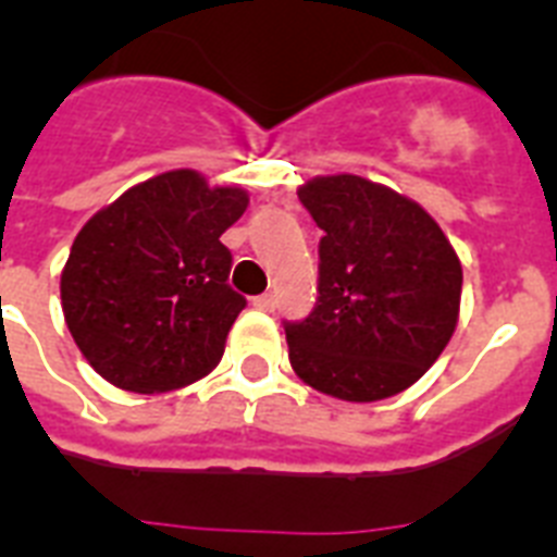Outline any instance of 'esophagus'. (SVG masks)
I'll list each match as a JSON object with an SVG mask.
<instances>
[{
  "label": "esophagus",
  "mask_w": 557,
  "mask_h": 557,
  "mask_svg": "<svg viewBox=\"0 0 557 557\" xmlns=\"http://www.w3.org/2000/svg\"><path fill=\"white\" fill-rule=\"evenodd\" d=\"M253 307L262 309V312H273V309H275V298H273V295H256Z\"/></svg>",
  "instance_id": "1"
}]
</instances>
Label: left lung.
I'll list each match as a JSON object with an SVG mask.
<instances>
[{
  "label": "left lung",
  "instance_id": "obj_1",
  "mask_svg": "<svg viewBox=\"0 0 557 557\" xmlns=\"http://www.w3.org/2000/svg\"><path fill=\"white\" fill-rule=\"evenodd\" d=\"M321 239L318 304L287 323L289 366L314 391L379 401L432 368L460 318L462 268L416 200L359 175L298 186Z\"/></svg>",
  "mask_w": 557,
  "mask_h": 557
}]
</instances>
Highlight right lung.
Instances as JSON below:
<instances>
[{
	"mask_svg": "<svg viewBox=\"0 0 557 557\" xmlns=\"http://www.w3.org/2000/svg\"><path fill=\"white\" fill-rule=\"evenodd\" d=\"M248 191L195 170L161 172L122 191L75 236L61 304L77 348L106 382L166 393L218 368L245 298L228 287L220 236Z\"/></svg>",
	"mask_w": 557,
	"mask_h": 557,
	"instance_id": "add662e5",
	"label": "right lung"
}]
</instances>
